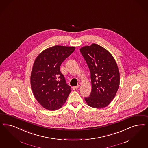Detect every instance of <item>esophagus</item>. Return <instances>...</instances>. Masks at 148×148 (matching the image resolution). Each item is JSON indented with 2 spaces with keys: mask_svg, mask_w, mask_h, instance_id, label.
Returning a JSON list of instances; mask_svg holds the SVG:
<instances>
[{
  "mask_svg": "<svg viewBox=\"0 0 148 148\" xmlns=\"http://www.w3.org/2000/svg\"><path fill=\"white\" fill-rule=\"evenodd\" d=\"M78 87H79V85L77 86L72 87V89H73V90H77V89L78 88Z\"/></svg>",
  "mask_w": 148,
  "mask_h": 148,
  "instance_id": "obj_1",
  "label": "esophagus"
}]
</instances>
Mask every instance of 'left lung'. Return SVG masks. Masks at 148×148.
Instances as JSON below:
<instances>
[{"label": "left lung", "mask_w": 148, "mask_h": 148, "mask_svg": "<svg viewBox=\"0 0 148 148\" xmlns=\"http://www.w3.org/2000/svg\"><path fill=\"white\" fill-rule=\"evenodd\" d=\"M91 73L92 91L85 100L90 107L108 106L116 95L120 85V73L112 54L101 46L92 44L80 50Z\"/></svg>", "instance_id": "left-lung-1"}]
</instances>
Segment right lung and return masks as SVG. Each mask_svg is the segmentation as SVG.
Wrapping results in <instances>:
<instances>
[{"label":"right lung","mask_w":148,"mask_h":148,"mask_svg":"<svg viewBox=\"0 0 148 148\" xmlns=\"http://www.w3.org/2000/svg\"><path fill=\"white\" fill-rule=\"evenodd\" d=\"M75 49L73 46H52L42 51L35 60L31 73V88L36 101L47 110L61 108L71 92L60 66Z\"/></svg>","instance_id":"right-lung-1"}]
</instances>
